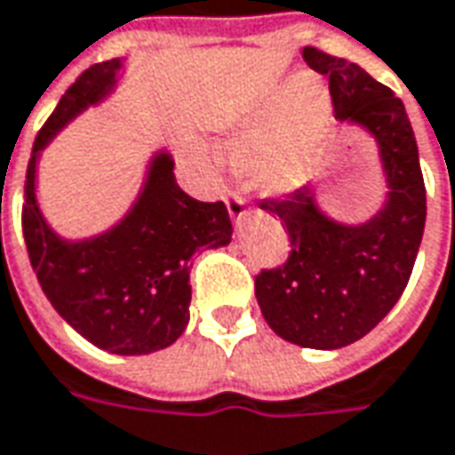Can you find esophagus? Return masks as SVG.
I'll list each match as a JSON object with an SVG mask.
<instances>
[{"instance_id": "obj_1", "label": "esophagus", "mask_w": 455, "mask_h": 455, "mask_svg": "<svg viewBox=\"0 0 455 455\" xmlns=\"http://www.w3.org/2000/svg\"><path fill=\"white\" fill-rule=\"evenodd\" d=\"M225 204H228L233 220H240L245 215V200H243L240 195H228V197H225Z\"/></svg>"}]
</instances>
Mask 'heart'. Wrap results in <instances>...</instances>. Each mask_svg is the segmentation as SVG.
Here are the masks:
<instances>
[{"label":"heart","instance_id":"heart-1","mask_svg":"<svg viewBox=\"0 0 455 455\" xmlns=\"http://www.w3.org/2000/svg\"><path fill=\"white\" fill-rule=\"evenodd\" d=\"M329 126V96L301 78L258 111L235 151L237 172L253 189L281 197L311 177Z\"/></svg>","mask_w":455,"mask_h":455}]
</instances>
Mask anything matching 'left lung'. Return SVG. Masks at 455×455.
<instances>
[{
    "label": "left lung",
    "mask_w": 455,
    "mask_h": 455,
    "mask_svg": "<svg viewBox=\"0 0 455 455\" xmlns=\"http://www.w3.org/2000/svg\"><path fill=\"white\" fill-rule=\"evenodd\" d=\"M304 60L329 78L334 118L375 136L387 200L362 225L326 218L308 187L258 202L281 220L291 253L255 275V299L281 339L339 349L370 334L408 286L426 228V184L403 100L344 58L304 47Z\"/></svg>",
    "instance_id": "1"
}]
</instances>
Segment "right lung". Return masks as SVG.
Returning <instances> with one entry per match:
<instances>
[{
  "instance_id": "1",
  "label": "right lung",
  "mask_w": 455,
  "mask_h": 455,
  "mask_svg": "<svg viewBox=\"0 0 455 455\" xmlns=\"http://www.w3.org/2000/svg\"><path fill=\"white\" fill-rule=\"evenodd\" d=\"M124 62L91 65L44 121L27 164L22 233L47 301L80 337L111 355H149L182 337L189 322V258L233 237L225 202L189 197L174 180V162L159 151L129 215L91 240H62L44 222L35 197L37 156L80 111L114 91Z\"/></svg>"
}]
</instances>
